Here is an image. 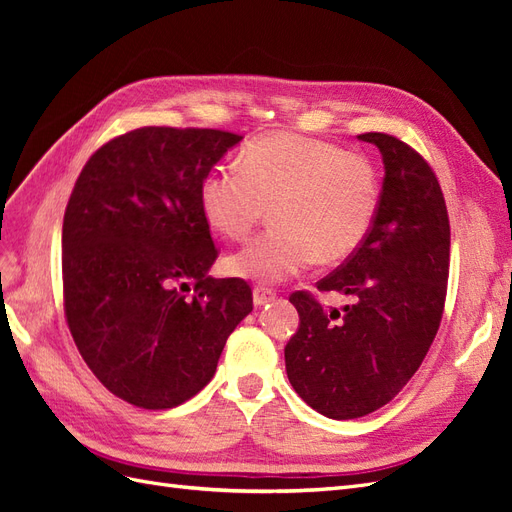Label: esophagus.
Returning <instances> with one entry per match:
<instances>
[{
  "label": "esophagus",
  "mask_w": 512,
  "mask_h": 512,
  "mask_svg": "<svg viewBox=\"0 0 512 512\" xmlns=\"http://www.w3.org/2000/svg\"><path fill=\"white\" fill-rule=\"evenodd\" d=\"M252 297H254V305H256V307H262V305H267V303H271V301L275 299V292L269 290V288L256 286L254 292H252Z\"/></svg>",
  "instance_id": "obj_1"
}]
</instances>
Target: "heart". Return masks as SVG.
Listing matches in <instances>:
<instances>
[{"label": "heart", "mask_w": 512, "mask_h": 512, "mask_svg": "<svg viewBox=\"0 0 512 512\" xmlns=\"http://www.w3.org/2000/svg\"><path fill=\"white\" fill-rule=\"evenodd\" d=\"M378 200V168L367 156L288 132L254 138L237 168L213 170L200 185L205 220L228 239L250 235L269 207L273 226L226 258L228 273L256 284L284 282L314 258H350L374 226Z\"/></svg>", "instance_id": "1"}]
</instances>
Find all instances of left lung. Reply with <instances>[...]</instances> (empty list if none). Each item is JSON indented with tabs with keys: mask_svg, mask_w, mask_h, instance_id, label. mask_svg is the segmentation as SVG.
<instances>
[{
	"mask_svg": "<svg viewBox=\"0 0 512 512\" xmlns=\"http://www.w3.org/2000/svg\"><path fill=\"white\" fill-rule=\"evenodd\" d=\"M359 141L382 153L376 220L359 250L318 282L356 301L327 312L312 294H290L299 329L284 348L292 389L335 421L389 404L421 367L442 320L451 256L446 203L429 164L391 134Z\"/></svg>",
	"mask_w": 512,
	"mask_h": 512,
	"instance_id": "obj_1",
	"label": "left lung"
}]
</instances>
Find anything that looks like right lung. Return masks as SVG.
Wrapping results in <instances>:
<instances>
[{
    "label": "right lung",
    "instance_id": "1",
    "mask_svg": "<svg viewBox=\"0 0 512 512\" xmlns=\"http://www.w3.org/2000/svg\"><path fill=\"white\" fill-rule=\"evenodd\" d=\"M239 134L138 128L89 158L61 228L68 327L87 367L145 410L207 386L252 312L247 282L213 280L218 258L200 185Z\"/></svg>",
    "mask_w": 512,
    "mask_h": 512
}]
</instances>
